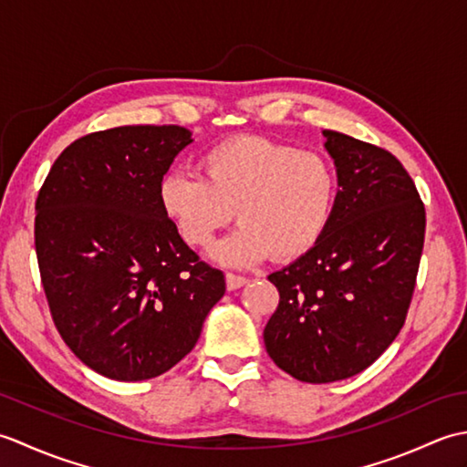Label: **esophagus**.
Returning a JSON list of instances; mask_svg holds the SVG:
<instances>
[{"instance_id": "1", "label": "esophagus", "mask_w": 467, "mask_h": 467, "mask_svg": "<svg viewBox=\"0 0 467 467\" xmlns=\"http://www.w3.org/2000/svg\"><path fill=\"white\" fill-rule=\"evenodd\" d=\"M246 283H249V279H246V276L234 275V273H228V275H226V289H228V291L241 289V286H244Z\"/></svg>"}]
</instances>
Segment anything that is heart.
<instances>
[{"instance_id":"1","label":"heart","mask_w":467,"mask_h":467,"mask_svg":"<svg viewBox=\"0 0 467 467\" xmlns=\"http://www.w3.org/2000/svg\"><path fill=\"white\" fill-rule=\"evenodd\" d=\"M202 178L172 171L161 181V204L191 246H208L233 221L241 226L214 249L226 265H251L271 254L291 261L323 239L339 182L331 162L315 152L261 136L231 138L206 150Z\"/></svg>"}]
</instances>
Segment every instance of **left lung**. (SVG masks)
I'll list each match as a JSON object with an SVG mask.
<instances>
[{"mask_svg": "<svg viewBox=\"0 0 467 467\" xmlns=\"http://www.w3.org/2000/svg\"><path fill=\"white\" fill-rule=\"evenodd\" d=\"M337 168L331 224L309 253L269 275L279 306L271 359L295 379L331 383L367 369L401 331L425 236V208L391 152L323 130Z\"/></svg>", "mask_w": 467, "mask_h": 467, "instance_id": "8db88e82", "label": "left lung"}]
</instances>
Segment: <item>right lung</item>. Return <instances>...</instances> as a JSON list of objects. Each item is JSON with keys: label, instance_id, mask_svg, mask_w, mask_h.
<instances>
[{"label": "right lung", "instance_id": "1", "mask_svg": "<svg viewBox=\"0 0 467 467\" xmlns=\"http://www.w3.org/2000/svg\"><path fill=\"white\" fill-rule=\"evenodd\" d=\"M191 142L182 126L88 134L37 194L36 254L54 323L78 359L116 381L172 369L226 289L161 204V181Z\"/></svg>", "mask_w": 467, "mask_h": 467}]
</instances>
